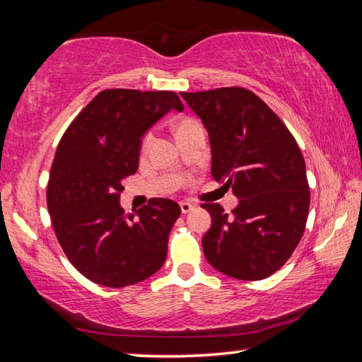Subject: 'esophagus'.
<instances>
[{"label":"esophagus","instance_id":"esophagus-1","mask_svg":"<svg viewBox=\"0 0 362 362\" xmlns=\"http://www.w3.org/2000/svg\"><path fill=\"white\" fill-rule=\"evenodd\" d=\"M193 209H194V206L192 203H188V201H182V203H180L182 214H188V212H192Z\"/></svg>","mask_w":362,"mask_h":362}]
</instances>
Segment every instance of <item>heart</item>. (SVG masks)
I'll return each instance as SVG.
<instances>
[{"instance_id": "obj_1", "label": "heart", "mask_w": 362, "mask_h": 362, "mask_svg": "<svg viewBox=\"0 0 362 362\" xmlns=\"http://www.w3.org/2000/svg\"><path fill=\"white\" fill-rule=\"evenodd\" d=\"M187 122H189V121H182V122H180V124H179V126H182V124H187ZM179 126H177V127H179Z\"/></svg>"}]
</instances>
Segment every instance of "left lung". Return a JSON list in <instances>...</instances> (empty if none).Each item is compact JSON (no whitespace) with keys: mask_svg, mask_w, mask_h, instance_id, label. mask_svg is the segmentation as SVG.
<instances>
[{"mask_svg":"<svg viewBox=\"0 0 362 362\" xmlns=\"http://www.w3.org/2000/svg\"><path fill=\"white\" fill-rule=\"evenodd\" d=\"M180 95L209 134L212 177L240 199L231 216L217 203L201 206L212 218L203 236L206 260L230 278L265 279L305 231L310 189L302 151L276 113L247 89Z\"/></svg>","mask_w":362,"mask_h":362,"instance_id":"obj_1","label":"left lung"}]
</instances>
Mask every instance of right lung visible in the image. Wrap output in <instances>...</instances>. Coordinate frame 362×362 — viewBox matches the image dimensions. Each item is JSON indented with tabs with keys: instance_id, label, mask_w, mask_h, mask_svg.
Returning <instances> with one entry per match:
<instances>
[{
	"instance_id": "right-lung-1",
	"label": "right lung",
	"mask_w": 362,
	"mask_h": 362,
	"mask_svg": "<svg viewBox=\"0 0 362 362\" xmlns=\"http://www.w3.org/2000/svg\"><path fill=\"white\" fill-rule=\"evenodd\" d=\"M170 110V90L107 89L64 134L49 174L47 209L65 255L95 284L126 287L163 267L180 206L153 198L136 214L119 204L122 182L136 174L142 139Z\"/></svg>"
}]
</instances>
